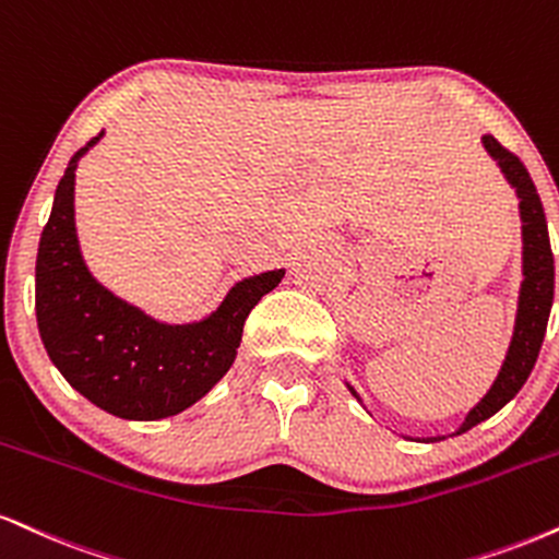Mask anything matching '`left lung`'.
Masks as SVG:
<instances>
[{"label":"left lung","instance_id":"obj_1","mask_svg":"<svg viewBox=\"0 0 559 559\" xmlns=\"http://www.w3.org/2000/svg\"><path fill=\"white\" fill-rule=\"evenodd\" d=\"M484 147L500 164L502 174H506L510 185L515 187L518 198H521V221H523V286L521 299H518V318L513 341H510L506 365H502L500 374H497L495 385L489 393L476 403L468 412L466 421H463L459 435L479 425V421L489 419V416L500 412L508 401L515 399L518 390L528 380L531 369L536 365L539 356L544 333H547L549 309H552L555 299V254L552 245H549L547 231V215H544L542 198L536 192L534 181L528 177V169L521 164L515 153L502 147L492 134H484ZM356 395V390L352 388ZM359 399V395H356ZM445 440V437H429V442Z\"/></svg>","mask_w":559,"mask_h":559}]
</instances>
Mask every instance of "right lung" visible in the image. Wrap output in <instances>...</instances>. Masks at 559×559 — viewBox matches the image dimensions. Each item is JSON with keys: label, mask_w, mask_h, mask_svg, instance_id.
<instances>
[{"label": "right lung", "mask_w": 559, "mask_h": 559, "mask_svg": "<svg viewBox=\"0 0 559 559\" xmlns=\"http://www.w3.org/2000/svg\"><path fill=\"white\" fill-rule=\"evenodd\" d=\"M104 134V132H100ZM80 147L59 179L36 258L38 333L64 380L122 419H166L198 403L228 372L252 307L284 271L239 281L211 318L164 325L117 299L87 273L75 234Z\"/></svg>", "instance_id": "obj_1"}]
</instances>
